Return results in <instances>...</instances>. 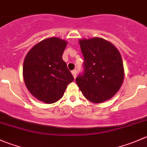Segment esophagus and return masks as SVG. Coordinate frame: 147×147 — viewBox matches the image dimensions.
<instances>
[{
	"label": "esophagus",
	"instance_id": "1",
	"mask_svg": "<svg viewBox=\"0 0 147 147\" xmlns=\"http://www.w3.org/2000/svg\"><path fill=\"white\" fill-rule=\"evenodd\" d=\"M72 75H73L74 78H76V76H77V70H76V69H74V70H72Z\"/></svg>",
	"mask_w": 147,
	"mask_h": 147
}]
</instances>
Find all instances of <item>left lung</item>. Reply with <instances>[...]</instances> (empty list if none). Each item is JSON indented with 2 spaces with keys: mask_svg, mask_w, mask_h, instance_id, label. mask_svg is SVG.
Here are the masks:
<instances>
[{
  "mask_svg": "<svg viewBox=\"0 0 147 147\" xmlns=\"http://www.w3.org/2000/svg\"><path fill=\"white\" fill-rule=\"evenodd\" d=\"M84 57V72L76 82L86 99L94 103L111 99L124 79L121 55L117 48L100 37L80 39Z\"/></svg>",
  "mask_w": 147,
  "mask_h": 147,
  "instance_id": "1",
  "label": "left lung"
}]
</instances>
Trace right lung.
Returning <instances> with one entry per match:
<instances>
[{
    "label": "right lung",
    "instance_id": "right-lung-1",
    "mask_svg": "<svg viewBox=\"0 0 147 147\" xmlns=\"http://www.w3.org/2000/svg\"><path fill=\"white\" fill-rule=\"evenodd\" d=\"M67 42L50 37L34 45L27 53L23 65L25 85L31 95L46 103H54L64 95L74 80L62 59Z\"/></svg>",
    "mask_w": 147,
    "mask_h": 147
}]
</instances>
